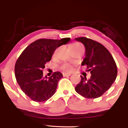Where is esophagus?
I'll return each mask as SVG.
<instances>
[{
  "mask_svg": "<svg viewBox=\"0 0 128 128\" xmlns=\"http://www.w3.org/2000/svg\"><path fill=\"white\" fill-rule=\"evenodd\" d=\"M62 75L64 77H66V76H71V74L70 73H63Z\"/></svg>",
  "mask_w": 128,
  "mask_h": 128,
  "instance_id": "34e87169",
  "label": "esophagus"
}]
</instances>
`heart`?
Instances as JSON below:
<instances>
[{
    "instance_id": "b5f03b06",
    "label": "heart",
    "mask_w": 128,
    "mask_h": 128,
    "mask_svg": "<svg viewBox=\"0 0 128 128\" xmlns=\"http://www.w3.org/2000/svg\"><path fill=\"white\" fill-rule=\"evenodd\" d=\"M80 48H83L82 45L78 42L72 43L69 46V49H80ZM54 55H55V54H54ZM60 68H61V70H64L65 72H70L72 70V66L70 65V64H68V63H64V64L61 66Z\"/></svg>"
}]
</instances>
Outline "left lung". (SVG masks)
Listing matches in <instances>:
<instances>
[{"label": "left lung", "instance_id": "obj_1", "mask_svg": "<svg viewBox=\"0 0 128 128\" xmlns=\"http://www.w3.org/2000/svg\"><path fill=\"white\" fill-rule=\"evenodd\" d=\"M86 48V58L82 66H86L90 72V79L80 76L76 86L78 93L88 99H95L104 94L111 87L117 75V68L112 56L102 44L86 37L76 38Z\"/></svg>", "mask_w": 128, "mask_h": 128}]
</instances>
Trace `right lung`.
<instances>
[{"instance_id": "obj_1", "label": "right lung", "mask_w": 128, "mask_h": 128, "mask_svg": "<svg viewBox=\"0 0 128 128\" xmlns=\"http://www.w3.org/2000/svg\"><path fill=\"white\" fill-rule=\"evenodd\" d=\"M70 38L61 40L42 38L30 44L18 57L15 65V76L22 90L32 100L45 102L55 94L62 73L55 72L48 78L42 69L50 61L58 47L66 44Z\"/></svg>"}]
</instances>
